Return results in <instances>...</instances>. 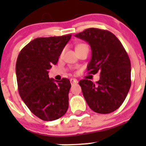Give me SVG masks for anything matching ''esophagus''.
<instances>
[{"label":"esophagus","instance_id":"esophagus-1","mask_svg":"<svg viewBox=\"0 0 146 146\" xmlns=\"http://www.w3.org/2000/svg\"><path fill=\"white\" fill-rule=\"evenodd\" d=\"M70 83H71V85H74V84L78 83V80L76 78H71L70 80Z\"/></svg>","mask_w":146,"mask_h":146}]
</instances>
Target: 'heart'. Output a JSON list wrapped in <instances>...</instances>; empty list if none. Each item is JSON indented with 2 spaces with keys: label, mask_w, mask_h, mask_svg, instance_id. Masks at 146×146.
Instances as JSON below:
<instances>
[{
  "label": "heart",
  "mask_w": 146,
  "mask_h": 146,
  "mask_svg": "<svg viewBox=\"0 0 146 146\" xmlns=\"http://www.w3.org/2000/svg\"><path fill=\"white\" fill-rule=\"evenodd\" d=\"M84 45H85V44H79L78 46L77 47H78V46H84Z\"/></svg>",
  "instance_id": "obj_1"
}]
</instances>
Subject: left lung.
Here are the masks:
<instances>
[{"mask_svg": "<svg viewBox=\"0 0 146 146\" xmlns=\"http://www.w3.org/2000/svg\"><path fill=\"white\" fill-rule=\"evenodd\" d=\"M89 43L92 58L88 73H100L95 83L88 79L79 81L90 108L99 114H109L119 108L130 89L131 61L118 38L111 32L89 28L75 35Z\"/></svg>", "mask_w": 146, "mask_h": 146, "instance_id": "left-lung-1", "label": "left lung"}]
</instances>
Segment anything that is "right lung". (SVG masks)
Wrapping results in <instances>:
<instances>
[{"label":"right lung","mask_w":146,"mask_h":146,"mask_svg":"<svg viewBox=\"0 0 146 146\" xmlns=\"http://www.w3.org/2000/svg\"><path fill=\"white\" fill-rule=\"evenodd\" d=\"M71 35L39 37L20 51L16 62L19 94L29 110L43 121H54L68 109L70 80L49 78L48 70L56 65Z\"/></svg>","instance_id":"obj_1"}]
</instances>
